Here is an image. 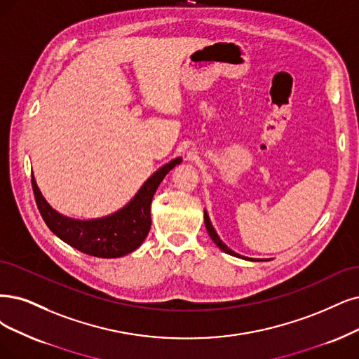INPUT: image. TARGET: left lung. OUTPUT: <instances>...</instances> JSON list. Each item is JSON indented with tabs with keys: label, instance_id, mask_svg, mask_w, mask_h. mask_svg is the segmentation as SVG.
Masks as SVG:
<instances>
[{
	"label": "left lung",
	"instance_id": "8db88e82",
	"mask_svg": "<svg viewBox=\"0 0 359 359\" xmlns=\"http://www.w3.org/2000/svg\"><path fill=\"white\" fill-rule=\"evenodd\" d=\"M204 222H205V228H207L208 235L211 236V240H213V241L216 243V245H217L220 250H223L224 253H228V255H231V256H235V257H243L241 255H236L235 251H232L231 248H228L226 245H224V244L222 243V240L219 238V235L216 233V231H215V228H213V224H211V222H210V219H208V216H207L205 211H204ZM243 259H245V257H243ZM250 260H253V259H250ZM255 260H256V259H255Z\"/></svg>",
	"mask_w": 359,
	"mask_h": 359
}]
</instances>
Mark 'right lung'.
Here are the masks:
<instances>
[{"label":"right lung","mask_w":359,"mask_h":359,"mask_svg":"<svg viewBox=\"0 0 359 359\" xmlns=\"http://www.w3.org/2000/svg\"><path fill=\"white\" fill-rule=\"evenodd\" d=\"M176 158L155 171L133 200L116 213L95 220H75L53 210L32 179L36 207L53 233L83 253L95 257H121L135 251L151 229V203L167 172L180 164Z\"/></svg>","instance_id":"1"}]
</instances>
